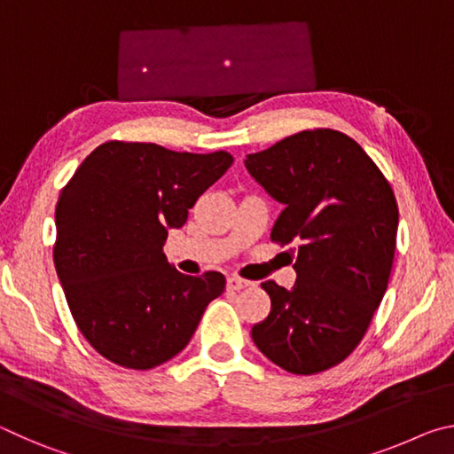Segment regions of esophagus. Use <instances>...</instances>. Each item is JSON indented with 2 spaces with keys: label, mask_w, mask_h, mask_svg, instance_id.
I'll list each match as a JSON object with an SVG mask.
<instances>
[{
  "label": "esophagus",
  "mask_w": 454,
  "mask_h": 454,
  "mask_svg": "<svg viewBox=\"0 0 454 454\" xmlns=\"http://www.w3.org/2000/svg\"><path fill=\"white\" fill-rule=\"evenodd\" d=\"M226 286H228L230 290H240V288L250 286V282H248V280H242V278H238V276H228V280H226Z\"/></svg>",
  "instance_id": "1"
}]
</instances>
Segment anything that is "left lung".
I'll use <instances>...</instances> for the list:
<instances>
[{
	"instance_id": "obj_1",
	"label": "left lung",
	"mask_w": 454,
	"mask_h": 454,
	"mask_svg": "<svg viewBox=\"0 0 454 454\" xmlns=\"http://www.w3.org/2000/svg\"><path fill=\"white\" fill-rule=\"evenodd\" d=\"M244 164L284 206L270 240L301 242L292 290L262 282L270 314L252 326V340L284 371L322 372L358 347L387 292L395 192L352 137L330 128L284 137Z\"/></svg>"
}]
</instances>
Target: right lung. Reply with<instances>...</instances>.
<instances>
[{"label":"right lung","mask_w":454,"mask_h":454,"mask_svg":"<svg viewBox=\"0 0 454 454\" xmlns=\"http://www.w3.org/2000/svg\"><path fill=\"white\" fill-rule=\"evenodd\" d=\"M232 162L224 150L112 140L61 188L53 264L80 333L110 363L148 371L174 358L224 292V274H182L162 248Z\"/></svg>","instance_id":"obj_1"}]
</instances>
